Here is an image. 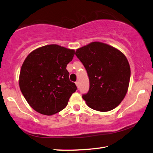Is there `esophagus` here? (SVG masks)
<instances>
[{"instance_id":"obj_1","label":"esophagus","mask_w":153,"mask_h":153,"mask_svg":"<svg viewBox=\"0 0 153 153\" xmlns=\"http://www.w3.org/2000/svg\"><path fill=\"white\" fill-rule=\"evenodd\" d=\"M76 86H77V88H79V82H76Z\"/></svg>"}]
</instances>
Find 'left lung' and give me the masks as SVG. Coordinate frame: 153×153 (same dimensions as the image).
<instances>
[{
  "instance_id": "1",
  "label": "left lung",
  "mask_w": 153,
  "mask_h": 153,
  "mask_svg": "<svg viewBox=\"0 0 153 153\" xmlns=\"http://www.w3.org/2000/svg\"><path fill=\"white\" fill-rule=\"evenodd\" d=\"M76 55L89 78V91L82 95L87 106L101 112L116 108L126 96L131 77V68L125 55L100 42L79 48Z\"/></svg>"
}]
</instances>
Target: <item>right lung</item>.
I'll return each mask as SVG.
<instances>
[{"mask_svg": "<svg viewBox=\"0 0 153 153\" xmlns=\"http://www.w3.org/2000/svg\"><path fill=\"white\" fill-rule=\"evenodd\" d=\"M74 49L49 45L31 51L20 69L19 86L31 108L38 113L51 115L67 106L75 83L69 80L66 69L73 60Z\"/></svg>", "mask_w": 153, "mask_h": 153, "instance_id": "1", "label": "right lung"}]
</instances>
